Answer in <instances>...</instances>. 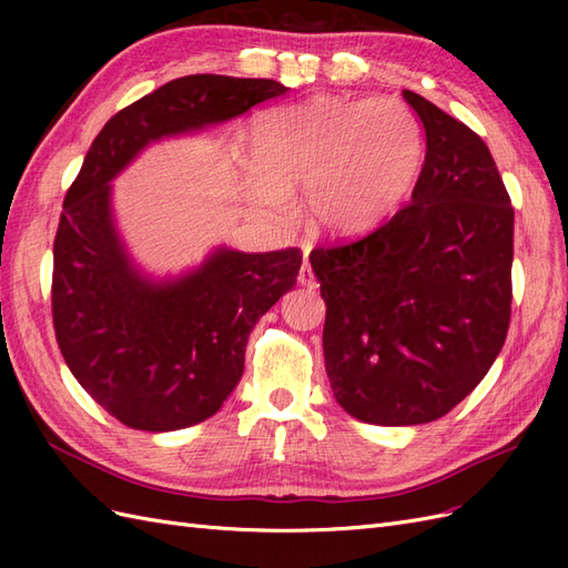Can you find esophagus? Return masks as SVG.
Wrapping results in <instances>:
<instances>
[{
  "label": "esophagus",
  "mask_w": 568,
  "mask_h": 568,
  "mask_svg": "<svg viewBox=\"0 0 568 568\" xmlns=\"http://www.w3.org/2000/svg\"><path fill=\"white\" fill-rule=\"evenodd\" d=\"M298 284H303V286H307V288H315V286H317L313 267H311V263H307V261H305V263L301 265V270H298Z\"/></svg>",
  "instance_id": "1"
}]
</instances>
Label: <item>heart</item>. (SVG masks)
<instances>
[{
	"label": "heart",
	"mask_w": 568,
	"mask_h": 568,
	"mask_svg": "<svg viewBox=\"0 0 568 568\" xmlns=\"http://www.w3.org/2000/svg\"><path fill=\"white\" fill-rule=\"evenodd\" d=\"M422 159L419 123L400 101L315 97L257 120L246 194L265 215L284 220L291 192L305 186L317 232L363 234L405 201Z\"/></svg>",
	"instance_id": "1"
}]
</instances>
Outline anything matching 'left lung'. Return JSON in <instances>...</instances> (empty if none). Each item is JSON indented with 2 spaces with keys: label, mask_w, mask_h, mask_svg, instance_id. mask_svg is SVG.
Masks as SVG:
<instances>
[{
  "label": "left lung",
  "mask_w": 568,
  "mask_h": 568,
  "mask_svg": "<svg viewBox=\"0 0 568 568\" xmlns=\"http://www.w3.org/2000/svg\"><path fill=\"white\" fill-rule=\"evenodd\" d=\"M403 97L426 136L412 201L357 242L311 253L334 398L379 426L448 415L500 355L511 315L514 209L490 151L432 101Z\"/></svg>",
  "instance_id": "left-lung-1"
}]
</instances>
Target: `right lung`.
I'll return each instance as SVG.
<instances>
[{
    "mask_svg": "<svg viewBox=\"0 0 568 568\" xmlns=\"http://www.w3.org/2000/svg\"><path fill=\"white\" fill-rule=\"evenodd\" d=\"M288 92L265 78L184 75L118 111L63 199L51 315L78 384L140 432L213 417L244 374L255 322L294 288L303 253L215 248L180 277L151 280L118 234L111 182L153 144L244 115Z\"/></svg>",
    "mask_w": 568,
    "mask_h": 568,
    "instance_id": "1",
    "label": "right lung"
}]
</instances>
